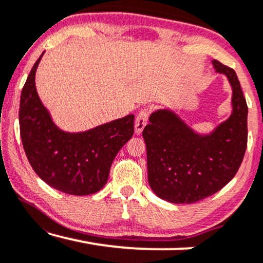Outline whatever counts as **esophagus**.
<instances>
[{
    "instance_id": "esophagus-1",
    "label": "esophagus",
    "mask_w": 263,
    "mask_h": 263,
    "mask_svg": "<svg viewBox=\"0 0 263 263\" xmlns=\"http://www.w3.org/2000/svg\"><path fill=\"white\" fill-rule=\"evenodd\" d=\"M149 116V110L148 109H142L141 111H139V114L136 115L135 118V134H141V132L145 128V125L147 124V120H148Z\"/></svg>"
}]
</instances>
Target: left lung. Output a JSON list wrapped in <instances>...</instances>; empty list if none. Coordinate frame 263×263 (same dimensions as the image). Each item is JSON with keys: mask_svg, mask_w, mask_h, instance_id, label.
I'll list each match as a JSON object with an SVG mask.
<instances>
[{"mask_svg": "<svg viewBox=\"0 0 263 263\" xmlns=\"http://www.w3.org/2000/svg\"><path fill=\"white\" fill-rule=\"evenodd\" d=\"M232 87V112L210 134L195 133L174 111L158 110L142 132L151 189L171 203H194L228 184L248 142V106L236 71L212 61Z\"/></svg>", "mask_w": 263, "mask_h": 263, "instance_id": "1", "label": "left lung"}]
</instances>
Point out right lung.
I'll return each mask as SVG.
<instances>
[{
    "label": "right lung",
    "instance_id": "1",
    "mask_svg": "<svg viewBox=\"0 0 263 263\" xmlns=\"http://www.w3.org/2000/svg\"><path fill=\"white\" fill-rule=\"evenodd\" d=\"M34 63L21 91L19 124L26 157L35 174L52 188L70 195H89L106 184L118 151L134 134V115L80 133L53 123L35 89Z\"/></svg>",
    "mask_w": 263,
    "mask_h": 263
}]
</instances>
